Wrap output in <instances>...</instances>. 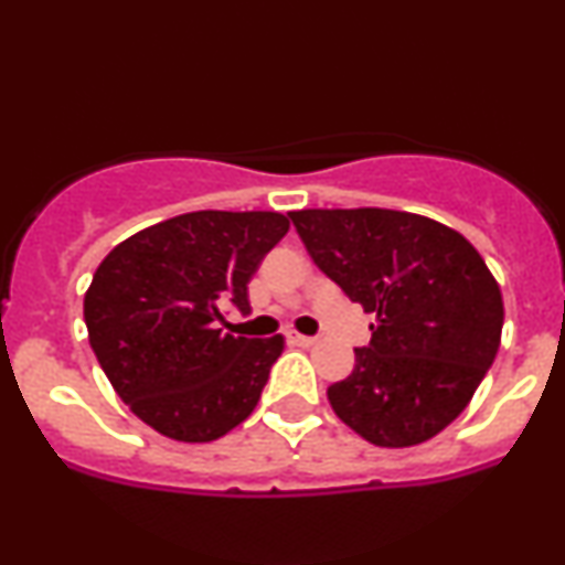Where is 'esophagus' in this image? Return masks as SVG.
I'll return each instance as SVG.
<instances>
[{"label":"esophagus","mask_w":565,"mask_h":565,"mask_svg":"<svg viewBox=\"0 0 565 565\" xmlns=\"http://www.w3.org/2000/svg\"><path fill=\"white\" fill-rule=\"evenodd\" d=\"M287 340L291 342V345H300V348L316 345V337H308V334H300V332H287Z\"/></svg>","instance_id":"1"}]
</instances>
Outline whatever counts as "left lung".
Segmentation results:
<instances>
[{"label":"left lung","mask_w":565,"mask_h":565,"mask_svg":"<svg viewBox=\"0 0 565 565\" xmlns=\"http://www.w3.org/2000/svg\"><path fill=\"white\" fill-rule=\"evenodd\" d=\"M305 249L353 302L377 313L329 404L374 446L423 444L454 423L494 364L499 284L462 233L412 212H289Z\"/></svg>","instance_id":"obj_1"}]
</instances>
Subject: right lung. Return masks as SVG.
<instances>
[{
  "instance_id": "right-lung-1",
  "label": "right lung",
  "mask_w": 565,
  "mask_h": 565,
  "mask_svg": "<svg viewBox=\"0 0 565 565\" xmlns=\"http://www.w3.org/2000/svg\"><path fill=\"white\" fill-rule=\"evenodd\" d=\"M278 212H188L135 233L97 265L84 323L119 398L161 436L206 444L255 412L284 337H233L225 305L287 236Z\"/></svg>"
}]
</instances>
